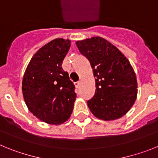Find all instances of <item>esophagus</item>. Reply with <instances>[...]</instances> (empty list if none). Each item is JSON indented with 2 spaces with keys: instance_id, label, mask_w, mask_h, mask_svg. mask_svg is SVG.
Masks as SVG:
<instances>
[{
  "instance_id": "34e87169",
  "label": "esophagus",
  "mask_w": 158,
  "mask_h": 158,
  "mask_svg": "<svg viewBox=\"0 0 158 158\" xmlns=\"http://www.w3.org/2000/svg\"><path fill=\"white\" fill-rule=\"evenodd\" d=\"M75 87H79V85H80V82H79V81H78V82H75Z\"/></svg>"
}]
</instances>
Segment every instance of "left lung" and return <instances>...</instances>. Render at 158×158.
<instances>
[{"mask_svg":"<svg viewBox=\"0 0 158 158\" xmlns=\"http://www.w3.org/2000/svg\"><path fill=\"white\" fill-rule=\"evenodd\" d=\"M76 45L89 60L95 79V94L87 101L91 113L105 121L123 117L134 105L138 94L136 75L129 60L99 36L77 41Z\"/></svg>","mask_w":158,"mask_h":158,"instance_id":"1","label":"left lung"}]
</instances>
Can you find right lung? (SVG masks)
<instances>
[{"mask_svg":"<svg viewBox=\"0 0 158 158\" xmlns=\"http://www.w3.org/2000/svg\"><path fill=\"white\" fill-rule=\"evenodd\" d=\"M71 41L58 38L37 51L30 60L22 81L28 110L40 120L59 125L71 116L76 98L75 85L63 70Z\"/></svg>","mask_w":158,"mask_h":158,"instance_id":"1","label":"right lung"}]
</instances>
